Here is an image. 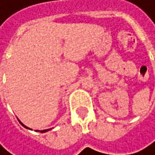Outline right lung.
Listing matches in <instances>:
<instances>
[{"instance_id": "obj_1", "label": "right lung", "mask_w": 155, "mask_h": 155, "mask_svg": "<svg viewBox=\"0 0 155 155\" xmlns=\"http://www.w3.org/2000/svg\"><path fill=\"white\" fill-rule=\"evenodd\" d=\"M18 121H19V120H18ZM19 123H20V124H22V126H23V127H24L25 128H27V129H31V128H28V127H26L25 124H22V123H21L20 121H19ZM51 129H52V128H50V129H45V130H41V131H40V130H36V131H40L41 133H45V132H47V131H49V130H51Z\"/></svg>"}]
</instances>
